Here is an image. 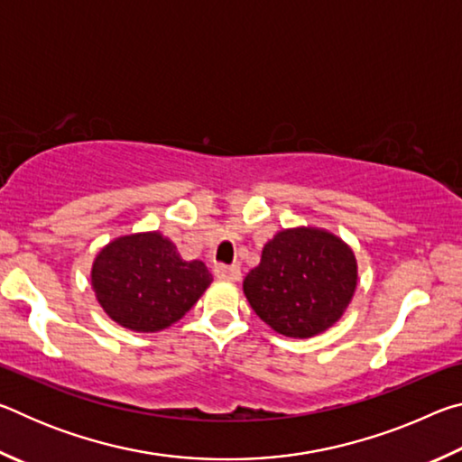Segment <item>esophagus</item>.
Segmentation results:
<instances>
[{
    "label": "esophagus",
    "mask_w": 462,
    "mask_h": 462,
    "mask_svg": "<svg viewBox=\"0 0 462 462\" xmlns=\"http://www.w3.org/2000/svg\"><path fill=\"white\" fill-rule=\"evenodd\" d=\"M214 275L222 281H238L240 267H236V264H217L214 269Z\"/></svg>",
    "instance_id": "esophagus-1"
}]
</instances>
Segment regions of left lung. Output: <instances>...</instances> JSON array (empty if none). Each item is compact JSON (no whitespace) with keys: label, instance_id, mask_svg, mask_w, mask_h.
Instances as JSON below:
<instances>
[{"label":"left lung","instance_id":"8db88e82","mask_svg":"<svg viewBox=\"0 0 462 462\" xmlns=\"http://www.w3.org/2000/svg\"><path fill=\"white\" fill-rule=\"evenodd\" d=\"M358 267L336 234L300 226L277 232L261 263L245 277V295L264 324L287 338H311L332 328L353 301Z\"/></svg>","mask_w":462,"mask_h":462}]
</instances>
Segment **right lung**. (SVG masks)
<instances>
[{"instance_id":"obj_1","label":"right lung","mask_w":462,"mask_h":462,"mask_svg":"<svg viewBox=\"0 0 462 462\" xmlns=\"http://www.w3.org/2000/svg\"><path fill=\"white\" fill-rule=\"evenodd\" d=\"M214 277L201 261H183L161 232L118 236L99 250L91 287L99 306L132 332H161L179 322Z\"/></svg>"}]
</instances>
